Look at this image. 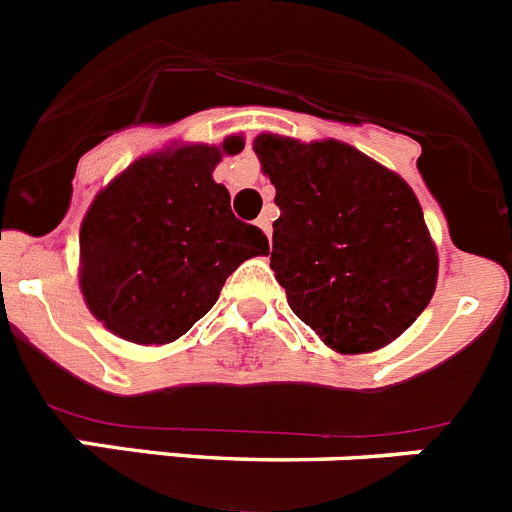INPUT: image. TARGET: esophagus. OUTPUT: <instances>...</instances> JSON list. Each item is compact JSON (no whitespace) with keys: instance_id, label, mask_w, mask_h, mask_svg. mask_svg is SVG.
<instances>
[{"instance_id":"34e87169","label":"esophagus","mask_w":512,"mask_h":512,"mask_svg":"<svg viewBox=\"0 0 512 512\" xmlns=\"http://www.w3.org/2000/svg\"><path fill=\"white\" fill-rule=\"evenodd\" d=\"M257 227H260L262 232L267 234V239H270V234H273V224H270V216H267V214H262L260 219H257Z\"/></svg>"}]
</instances>
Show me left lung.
Instances as JSON below:
<instances>
[{
	"mask_svg": "<svg viewBox=\"0 0 512 512\" xmlns=\"http://www.w3.org/2000/svg\"><path fill=\"white\" fill-rule=\"evenodd\" d=\"M275 186L270 267L298 319L342 354L375 352L421 316L439 257L411 186L339 140L255 137Z\"/></svg>",
	"mask_w": 512,
	"mask_h": 512,
	"instance_id": "obj_1",
	"label": "left lung"
}]
</instances>
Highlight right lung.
<instances>
[{"mask_svg":"<svg viewBox=\"0 0 512 512\" xmlns=\"http://www.w3.org/2000/svg\"><path fill=\"white\" fill-rule=\"evenodd\" d=\"M245 147L170 145L135 160L96 193L81 224V293L101 324L135 344H168L206 316L224 283L267 237L239 222L214 181Z\"/></svg>","mask_w":512,"mask_h":512,"instance_id":"1","label":"right lung"}]
</instances>
